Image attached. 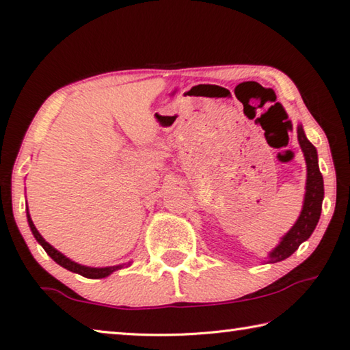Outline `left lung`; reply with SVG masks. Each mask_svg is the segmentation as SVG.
I'll list each match as a JSON object with an SVG mask.
<instances>
[{
	"label": "left lung",
	"mask_w": 350,
	"mask_h": 350,
	"mask_svg": "<svg viewBox=\"0 0 350 350\" xmlns=\"http://www.w3.org/2000/svg\"><path fill=\"white\" fill-rule=\"evenodd\" d=\"M298 140L301 150L304 152L307 163V183H306V198L303 211L298 217V221L290 228V232L284 236L281 244L270 253V262H280L287 259L290 254H293L298 247L306 239L310 238V234L315 230L317 224L321 216V206L324 198V183L323 176L319 173L318 167V154L317 148L307 140L303 126H298Z\"/></svg>",
	"instance_id": "left-lung-1"
}]
</instances>
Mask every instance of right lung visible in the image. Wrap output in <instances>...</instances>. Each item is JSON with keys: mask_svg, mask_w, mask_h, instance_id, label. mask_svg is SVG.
Masks as SVG:
<instances>
[{"mask_svg": "<svg viewBox=\"0 0 350 350\" xmlns=\"http://www.w3.org/2000/svg\"><path fill=\"white\" fill-rule=\"evenodd\" d=\"M27 222H29V227H31L32 233H33V236H35V239H37V241L40 242L41 247H43L44 250H46V253L49 254V256H51L52 259H54L57 264H60L62 267L68 269V270H70V271H74V273H79V275L85 276V278H91V280H98V278L108 276V275L112 273V271H116V270L123 267V265H114V267L94 269V267H85V265L77 264V262H74V260L68 259L66 256H64V254H62L58 250H55V248L52 247L51 244H47V242L43 239V236H41V234L38 233V230L35 228V225H33V222H32L31 215H29V211H27Z\"/></svg>", "mask_w": 350, "mask_h": 350, "instance_id": "1", "label": "right lung"}]
</instances>
